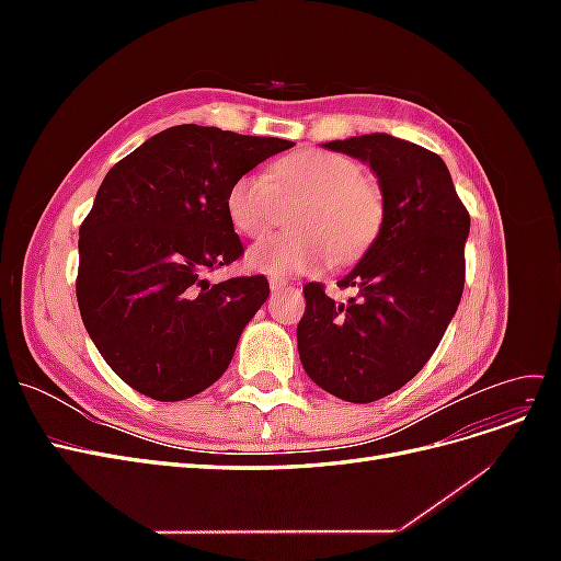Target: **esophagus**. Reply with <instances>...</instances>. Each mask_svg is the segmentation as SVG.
Masks as SVG:
<instances>
[{"label":"esophagus","mask_w":561,"mask_h":561,"mask_svg":"<svg viewBox=\"0 0 561 561\" xmlns=\"http://www.w3.org/2000/svg\"><path fill=\"white\" fill-rule=\"evenodd\" d=\"M268 285H271V293H280V290H285V287L290 285V283H287L285 278H271Z\"/></svg>","instance_id":"1"}]
</instances>
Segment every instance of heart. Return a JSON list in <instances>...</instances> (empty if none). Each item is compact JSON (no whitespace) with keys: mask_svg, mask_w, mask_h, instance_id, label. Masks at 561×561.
<instances>
[{"mask_svg":"<svg viewBox=\"0 0 561 561\" xmlns=\"http://www.w3.org/2000/svg\"><path fill=\"white\" fill-rule=\"evenodd\" d=\"M283 201H301L295 233L271 236L254 245L248 264L268 276H304L365 252L381 231L386 201L381 186L363 175L358 161L334 151L307 149L231 184L227 215L236 231L260 239L276 227Z\"/></svg>","mask_w":561,"mask_h":561,"instance_id":"b5f03b06","label":"heart"}]
</instances>
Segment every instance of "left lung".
I'll return each instance as SVG.
<instances>
[{
    "instance_id": "left-lung-1",
    "label": "left lung",
    "mask_w": 561,
    "mask_h": 561,
    "mask_svg": "<svg viewBox=\"0 0 561 561\" xmlns=\"http://www.w3.org/2000/svg\"><path fill=\"white\" fill-rule=\"evenodd\" d=\"M369 163L386 215L375 243L336 285L355 295L336 301L307 283L297 348L307 375L346 402L396 393L431 360L466 283L470 215L445 161L388 133L325 145Z\"/></svg>"
}]
</instances>
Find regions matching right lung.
Listing matches in <instances>:
<instances>
[{
    "label": "right lung",
    "instance_id": "obj_1",
    "mask_svg": "<svg viewBox=\"0 0 561 561\" xmlns=\"http://www.w3.org/2000/svg\"><path fill=\"white\" fill-rule=\"evenodd\" d=\"M290 140L182 124L112 165L79 229L77 301L105 363L138 393L178 402L229 367L268 297L264 276L210 283L243 243L231 184Z\"/></svg>",
    "mask_w": 561,
    "mask_h": 561
}]
</instances>
